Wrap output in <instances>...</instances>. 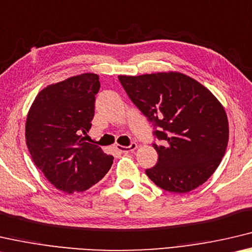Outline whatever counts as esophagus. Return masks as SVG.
<instances>
[{
	"label": "esophagus",
	"mask_w": 252,
	"mask_h": 252,
	"mask_svg": "<svg viewBox=\"0 0 252 252\" xmlns=\"http://www.w3.org/2000/svg\"><path fill=\"white\" fill-rule=\"evenodd\" d=\"M116 148L118 151H121L122 153H129V152L135 151L137 148V144L131 143L129 146H122V145H116Z\"/></svg>",
	"instance_id": "34e87169"
}]
</instances>
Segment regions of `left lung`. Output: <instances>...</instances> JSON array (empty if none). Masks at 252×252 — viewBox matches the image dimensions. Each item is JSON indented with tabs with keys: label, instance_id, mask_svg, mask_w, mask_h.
I'll list each match as a JSON object with an SVG mask.
<instances>
[{
	"label": "left lung",
	"instance_id": "left-lung-1",
	"mask_svg": "<svg viewBox=\"0 0 252 252\" xmlns=\"http://www.w3.org/2000/svg\"><path fill=\"white\" fill-rule=\"evenodd\" d=\"M130 100L153 124L158 144L155 166L146 175L160 189L187 193L207 182L229 141L225 110L193 78L176 71L118 76Z\"/></svg>",
	"mask_w": 252,
	"mask_h": 252
}]
</instances>
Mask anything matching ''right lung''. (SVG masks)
Here are the masks:
<instances>
[{
	"label": "right lung",
	"instance_id": "1",
	"mask_svg": "<svg viewBox=\"0 0 252 252\" xmlns=\"http://www.w3.org/2000/svg\"><path fill=\"white\" fill-rule=\"evenodd\" d=\"M99 88L96 73L70 77L41 90L28 113L26 142L33 162L53 187L68 194L92 188L113 164V156L85 142Z\"/></svg>",
	"mask_w": 252,
	"mask_h": 252
}]
</instances>
